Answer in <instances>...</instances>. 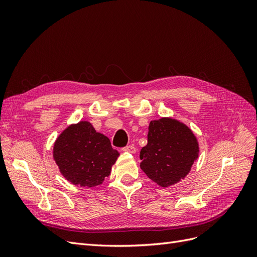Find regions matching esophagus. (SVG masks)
Segmentation results:
<instances>
[{"label": "esophagus", "instance_id": "obj_1", "mask_svg": "<svg viewBox=\"0 0 257 257\" xmlns=\"http://www.w3.org/2000/svg\"><path fill=\"white\" fill-rule=\"evenodd\" d=\"M122 150H123V151H125V152L135 153V151H136V148H135L134 146L128 145V146H126V147H123V148H122Z\"/></svg>", "mask_w": 257, "mask_h": 257}]
</instances>
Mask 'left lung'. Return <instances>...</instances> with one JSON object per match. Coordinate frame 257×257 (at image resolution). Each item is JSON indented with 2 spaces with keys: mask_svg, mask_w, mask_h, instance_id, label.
Returning <instances> with one entry per match:
<instances>
[{
  "mask_svg": "<svg viewBox=\"0 0 257 257\" xmlns=\"http://www.w3.org/2000/svg\"><path fill=\"white\" fill-rule=\"evenodd\" d=\"M198 157L196 137L184 124L162 118L151 121L148 128V144L139 158L141 168L152 181L163 188L183 179Z\"/></svg>",
  "mask_w": 257,
  "mask_h": 257,
  "instance_id": "left-lung-1",
  "label": "left lung"
}]
</instances>
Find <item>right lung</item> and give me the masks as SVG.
Segmentation results:
<instances>
[{"mask_svg":"<svg viewBox=\"0 0 257 257\" xmlns=\"http://www.w3.org/2000/svg\"><path fill=\"white\" fill-rule=\"evenodd\" d=\"M118 157L109 138L97 133L87 121L68 126L53 148L62 175L73 184L88 188L103 183Z\"/></svg>","mask_w":257,"mask_h":257,"instance_id":"add662e5","label":"right lung"}]
</instances>
